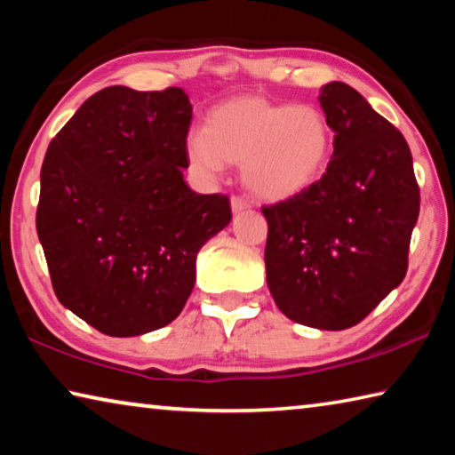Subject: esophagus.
<instances>
[{"instance_id":"obj_1","label":"esophagus","mask_w":455,"mask_h":455,"mask_svg":"<svg viewBox=\"0 0 455 455\" xmlns=\"http://www.w3.org/2000/svg\"><path fill=\"white\" fill-rule=\"evenodd\" d=\"M230 204H233V212L235 214H238V212H244V211H249L251 209V203L249 200H246L244 196H233L230 198Z\"/></svg>"}]
</instances>
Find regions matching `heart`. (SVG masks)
Here are the masks:
<instances>
[{"label":"heart","mask_w":455,"mask_h":455,"mask_svg":"<svg viewBox=\"0 0 455 455\" xmlns=\"http://www.w3.org/2000/svg\"><path fill=\"white\" fill-rule=\"evenodd\" d=\"M187 152L192 168L204 174H217L222 163L243 164L244 184L257 196L284 200L325 172L331 132L317 108L244 96L214 108Z\"/></svg>","instance_id":"heart-1"}]
</instances>
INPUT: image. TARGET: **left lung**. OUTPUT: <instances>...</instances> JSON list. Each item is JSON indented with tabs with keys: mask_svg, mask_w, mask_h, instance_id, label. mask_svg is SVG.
I'll list each match as a JSON object with an SVG mask.
<instances>
[{
	"mask_svg": "<svg viewBox=\"0 0 455 455\" xmlns=\"http://www.w3.org/2000/svg\"><path fill=\"white\" fill-rule=\"evenodd\" d=\"M319 100L333 158L313 187L260 209L267 284L291 321L341 331L403 281L419 187L403 134L357 90L331 82Z\"/></svg>",
	"mask_w": 455,
	"mask_h": 455,
	"instance_id": "obj_1",
	"label": "left lung"
}]
</instances>
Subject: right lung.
<instances>
[{
    "mask_svg": "<svg viewBox=\"0 0 455 455\" xmlns=\"http://www.w3.org/2000/svg\"><path fill=\"white\" fill-rule=\"evenodd\" d=\"M192 106L182 88L96 92L50 142L36 228L58 301L100 333L179 317L196 255L233 212L182 179Z\"/></svg>",
    "mask_w": 455,
    "mask_h": 455,
    "instance_id": "obj_1",
    "label": "right lung"
}]
</instances>
